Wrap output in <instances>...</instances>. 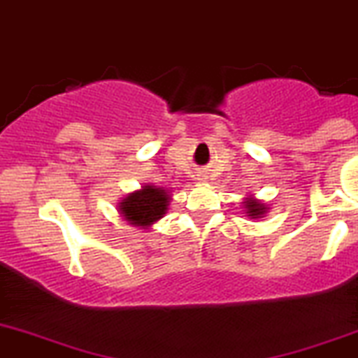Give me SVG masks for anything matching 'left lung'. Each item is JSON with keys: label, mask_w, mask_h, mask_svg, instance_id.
<instances>
[{"label": "left lung", "mask_w": 358, "mask_h": 358, "mask_svg": "<svg viewBox=\"0 0 358 358\" xmlns=\"http://www.w3.org/2000/svg\"><path fill=\"white\" fill-rule=\"evenodd\" d=\"M245 208H246L245 211L248 213V217H252V218L264 217V213L267 211L266 204L260 203V201H257V199H253V197H246Z\"/></svg>", "instance_id": "left-lung-1"}]
</instances>
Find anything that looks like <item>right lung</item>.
Instances as JSON below:
<instances>
[{"instance_id": "add662e5", "label": "right lung", "mask_w": 358, "mask_h": 358, "mask_svg": "<svg viewBox=\"0 0 358 358\" xmlns=\"http://www.w3.org/2000/svg\"><path fill=\"white\" fill-rule=\"evenodd\" d=\"M171 196L166 189L155 185H145L136 192H131L119 203V211L124 220L134 227L147 229L162 218L168 211Z\"/></svg>"}]
</instances>
